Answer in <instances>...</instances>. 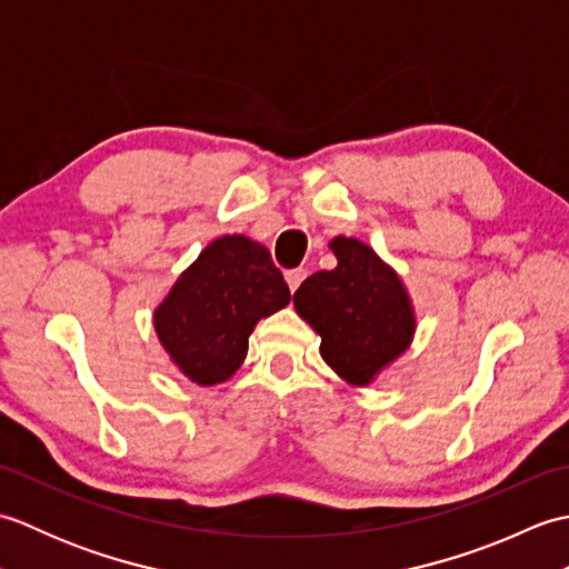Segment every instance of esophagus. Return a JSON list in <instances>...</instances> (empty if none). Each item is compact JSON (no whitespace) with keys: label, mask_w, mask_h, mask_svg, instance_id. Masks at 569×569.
Returning <instances> with one entry per match:
<instances>
[{"label":"esophagus","mask_w":569,"mask_h":569,"mask_svg":"<svg viewBox=\"0 0 569 569\" xmlns=\"http://www.w3.org/2000/svg\"><path fill=\"white\" fill-rule=\"evenodd\" d=\"M306 276H308L306 269H291V271H286V283H288V288H291V293L298 291V286L306 281Z\"/></svg>","instance_id":"1"}]
</instances>
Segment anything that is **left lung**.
I'll return each mask as SVG.
<instances>
[{
  "instance_id": "1",
  "label": "left lung",
  "mask_w": 569,
  "mask_h": 569,
  "mask_svg": "<svg viewBox=\"0 0 569 569\" xmlns=\"http://www.w3.org/2000/svg\"><path fill=\"white\" fill-rule=\"evenodd\" d=\"M332 271L308 276L293 293L298 316L320 335V355L355 386L401 357L416 332L410 298L391 266L352 237H335Z\"/></svg>"
}]
</instances>
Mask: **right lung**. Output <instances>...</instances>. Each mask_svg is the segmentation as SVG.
I'll list each match as a JSON object with an SVG mask.
<instances>
[{"instance_id":"1","label":"right lung","mask_w":569,"mask_h":569,"mask_svg":"<svg viewBox=\"0 0 569 569\" xmlns=\"http://www.w3.org/2000/svg\"><path fill=\"white\" fill-rule=\"evenodd\" d=\"M288 303L291 291L269 249L249 237L227 234L180 273L156 308L153 325L173 365L190 381L214 386L241 367L253 325Z\"/></svg>"}]
</instances>
